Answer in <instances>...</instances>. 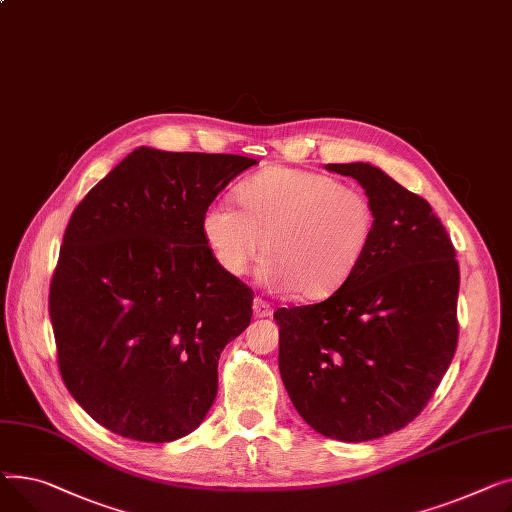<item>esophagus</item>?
<instances>
[{"label": "esophagus", "mask_w": 512, "mask_h": 512, "mask_svg": "<svg viewBox=\"0 0 512 512\" xmlns=\"http://www.w3.org/2000/svg\"><path fill=\"white\" fill-rule=\"evenodd\" d=\"M252 310H254V316H256V318H268L270 314H273V308H270V304L264 302V299H260V297L254 299Z\"/></svg>", "instance_id": "esophagus-1"}]
</instances>
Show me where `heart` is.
I'll use <instances>...</instances> for the list:
<instances>
[{
  "mask_svg": "<svg viewBox=\"0 0 512 512\" xmlns=\"http://www.w3.org/2000/svg\"><path fill=\"white\" fill-rule=\"evenodd\" d=\"M239 208L208 204L202 235L231 277L268 256L260 281L273 291L320 299L337 291L362 262L374 233V206L326 173L268 167L235 190Z\"/></svg>",
  "mask_w": 512,
  "mask_h": 512,
  "instance_id": "b5f03b06",
  "label": "heart"
}]
</instances>
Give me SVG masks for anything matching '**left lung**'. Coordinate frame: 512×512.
Returning <instances> with one entry per match:
<instances>
[{
    "instance_id": "obj_1",
    "label": "left lung",
    "mask_w": 512,
    "mask_h": 512,
    "mask_svg": "<svg viewBox=\"0 0 512 512\" xmlns=\"http://www.w3.org/2000/svg\"><path fill=\"white\" fill-rule=\"evenodd\" d=\"M374 206L370 246L320 304L279 308V370L318 434L366 442L405 428L457 349L459 264L432 206L370 163H330Z\"/></svg>"
}]
</instances>
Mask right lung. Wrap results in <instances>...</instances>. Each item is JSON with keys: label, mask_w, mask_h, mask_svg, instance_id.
I'll list each match as a JSON object with an SVG mask.
<instances>
[{"label": "right lung", "mask_w": 512, "mask_h": 512, "mask_svg": "<svg viewBox=\"0 0 512 512\" xmlns=\"http://www.w3.org/2000/svg\"><path fill=\"white\" fill-rule=\"evenodd\" d=\"M256 159L140 146L76 206L49 289L59 372L103 428L140 442L194 432L252 291L206 246L202 215Z\"/></svg>", "instance_id": "add662e5"}]
</instances>
